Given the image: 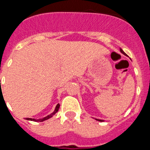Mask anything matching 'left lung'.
Listing matches in <instances>:
<instances>
[{
    "label": "left lung",
    "instance_id": "obj_1",
    "mask_svg": "<svg viewBox=\"0 0 150 150\" xmlns=\"http://www.w3.org/2000/svg\"><path fill=\"white\" fill-rule=\"evenodd\" d=\"M120 52H121L122 53V54H124L125 55H126V53H125V52L123 51L122 50V49H120ZM96 120H98V121H99V122H104V120H98V119H96Z\"/></svg>",
    "mask_w": 150,
    "mask_h": 150
}]
</instances>
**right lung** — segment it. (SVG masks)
<instances>
[{"mask_svg":"<svg viewBox=\"0 0 150 150\" xmlns=\"http://www.w3.org/2000/svg\"><path fill=\"white\" fill-rule=\"evenodd\" d=\"M59 107H60L59 104H57L56 107H55V110H54V112H52L51 114L49 115V116H46V117L43 118V119H40V120H35V119H30V118H26V120H30V121H34V122H43V121H45V120H49L50 118L52 117V116H53V115H55V113H56V112H58V111H59Z\"/></svg>","mask_w":150,"mask_h":150,"instance_id":"obj_1","label":"right lung"}]
</instances>
